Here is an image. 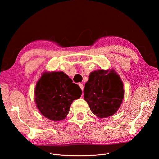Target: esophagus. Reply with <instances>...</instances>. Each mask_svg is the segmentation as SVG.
<instances>
[{"label":"esophagus","mask_w":159,"mask_h":159,"mask_svg":"<svg viewBox=\"0 0 159 159\" xmlns=\"http://www.w3.org/2000/svg\"><path fill=\"white\" fill-rule=\"evenodd\" d=\"M78 85H79V86H80V87L81 89L83 91V89H84V85H83L82 84H81V83H80Z\"/></svg>","instance_id":"esophagus-1"}]
</instances>
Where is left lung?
<instances>
[{
    "instance_id": "1",
    "label": "left lung",
    "mask_w": 159,
    "mask_h": 159,
    "mask_svg": "<svg viewBox=\"0 0 159 159\" xmlns=\"http://www.w3.org/2000/svg\"><path fill=\"white\" fill-rule=\"evenodd\" d=\"M124 97L123 82L114 70L91 72L85 84L84 99L98 117L111 116L117 111Z\"/></svg>"
}]
</instances>
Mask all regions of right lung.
<instances>
[{"label":"right lung","mask_w":159,"mask_h":159,"mask_svg":"<svg viewBox=\"0 0 159 159\" xmlns=\"http://www.w3.org/2000/svg\"><path fill=\"white\" fill-rule=\"evenodd\" d=\"M62 71L46 72L35 88V101L40 113L52 121H61L70 111L73 101L82 92L79 85Z\"/></svg>","instance_id":"1"}]
</instances>
